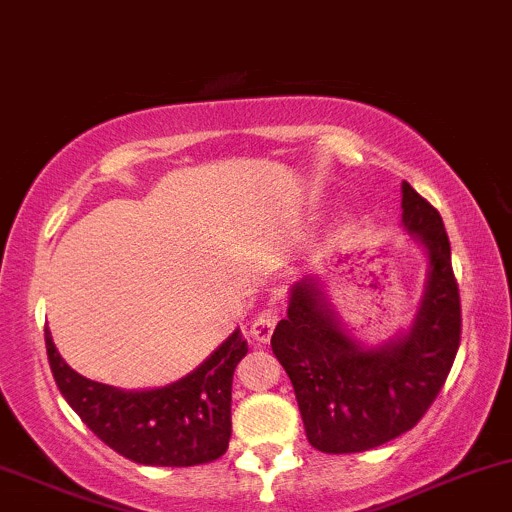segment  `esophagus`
I'll return each instance as SVG.
<instances>
[{
  "label": "esophagus",
  "instance_id": "obj_1",
  "mask_svg": "<svg viewBox=\"0 0 512 512\" xmlns=\"http://www.w3.org/2000/svg\"><path fill=\"white\" fill-rule=\"evenodd\" d=\"M277 320H279L277 308H265L262 313H257L255 323H252V328H250L252 340L269 342V338H272V333H274V325H277Z\"/></svg>",
  "mask_w": 512,
  "mask_h": 512
}]
</instances>
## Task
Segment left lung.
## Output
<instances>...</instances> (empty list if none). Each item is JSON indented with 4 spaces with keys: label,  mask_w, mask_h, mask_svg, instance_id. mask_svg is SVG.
I'll list each match as a JSON object with an SVG mask.
<instances>
[{
    "label": "left lung",
    "mask_w": 512,
    "mask_h": 512,
    "mask_svg": "<svg viewBox=\"0 0 512 512\" xmlns=\"http://www.w3.org/2000/svg\"><path fill=\"white\" fill-rule=\"evenodd\" d=\"M401 196V226L428 257L411 325L376 345L357 340L325 279L303 277L274 328L272 350L294 386L308 442L325 454L367 452L415 428L457 357L462 306L445 223L408 182Z\"/></svg>",
    "instance_id": "left-lung-1"
}]
</instances>
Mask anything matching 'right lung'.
Here are the masks:
<instances>
[{
    "instance_id": "right-lung-1",
    "label": "right lung",
    "mask_w": 512,
    "mask_h": 512,
    "mask_svg": "<svg viewBox=\"0 0 512 512\" xmlns=\"http://www.w3.org/2000/svg\"><path fill=\"white\" fill-rule=\"evenodd\" d=\"M50 372L70 408L104 445L145 466H196L226 454L230 386L247 340L233 330L194 372L157 389H116L77 374L46 330Z\"/></svg>"
}]
</instances>
